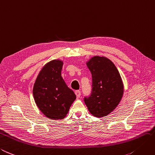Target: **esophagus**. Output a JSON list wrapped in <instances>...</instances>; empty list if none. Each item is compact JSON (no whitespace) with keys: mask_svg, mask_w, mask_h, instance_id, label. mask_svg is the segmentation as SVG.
Segmentation results:
<instances>
[{"mask_svg":"<svg viewBox=\"0 0 155 155\" xmlns=\"http://www.w3.org/2000/svg\"><path fill=\"white\" fill-rule=\"evenodd\" d=\"M75 94H76L77 98H79V97H80V96H81V91H79V90H77V91H75Z\"/></svg>","mask_w":155,"mask_h":155,"instance_id":"esophagus-1","label":"esophagus"}]
</instances>
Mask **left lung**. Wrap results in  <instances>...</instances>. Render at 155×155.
<instances>
[{"label":"left lung","instance_id":"8db88e82","mask_svg":"<svg viewBox=\"0 0 155 155\" xmlns=\"http://www.w3.org/2000/svg\"><path fill=\"white\" fill-rule=\"evenodd\" d=\"M92 75V89L84 102L91 114L97 117L107 115L120 102L123 94L122 79L113 62L95 56L87 63Z\"/></svg>","mask_w":155,"mask_h":155}]
</instances>
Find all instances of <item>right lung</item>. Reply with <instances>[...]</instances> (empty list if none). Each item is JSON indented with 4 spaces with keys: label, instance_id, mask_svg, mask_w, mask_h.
<instances>
[{
    "label": "right lung",
    "instance_id": "obj_1",
    "mask_svg": "<svg viewBox=\"0 0 155 155\" xmlns=\"http://www.w3.org/2000/svg\"><path fill=\"white\" fill-rule=\"evenodd\" d=\"M62 62L53 60L45 64L38 76L33 95L40 111L51 119H62L76 98L61 76Z\"/></svg>",
    "mask_w": 155,
    "mask_h": 155
}]
</instances>
